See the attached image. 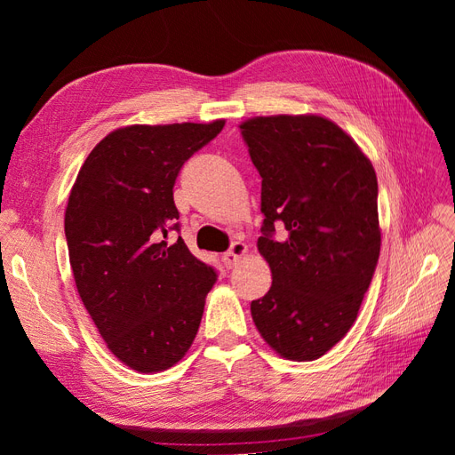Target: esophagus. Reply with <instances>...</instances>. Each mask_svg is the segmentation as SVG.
<instances>
[{
  "instance_id": "esophagus-1",
  "label": "esophagus",
  "mask_w": 455,
  "mask_h": 455,
  "mask_svg": "<svg viewBox=\"0 0 455 455\" xmlns=\"http://www.w3.org/2000/svg\"><path fill=\"white\" fill-rule=\"evenodd\" d=\"M244 254H246V244L241 243V241H235V243H233V244L229 246V251L224 252V256H222L224 266L231 269L233 266L239 264V259H241Z\"/></svg>"
}]
</instances>
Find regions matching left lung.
Wrapping results in <instances>:
<instances>
[{
    "label": "left lung",
    "mask_w": 455,
    "mask_h": 455,
    "mask_svg": "<svg viewBox=\"0 0 455 455\" xmlns=\"http://www.w3.org/2000/svg\"><path fill=\"white\" fill-rule=\"evenodd\" d=\"M241 134L261 176L258 251L273 277L252 319L284 359L315 361L349 332L374 277L378 178L351 136L321 116L252 117Z\"/></svg>",
    "instance_id": "8db88e82"
}]
</instances>
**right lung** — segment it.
I'll list each match as a JSON object with an SVG mask.
<instances>
[{
	"mask_svg": "<svg viewBox=\"0 0 455 455\" xmlns=\"http://www.w3.org/2000/svg\"><path fill=\"white\" fill-rule=\"evenodd\" d=\"M222 129L224 119L109 132L68 199L64 231L81 301L108 349L142 374L188 353L218 277L182 237L164 239L180 231L176 176Z\"/></svg>",
	"mask_w": 455,
	"mask_h": 455,
	"instance_id": "1",
	"label": "right lung"
}]
</instances>
